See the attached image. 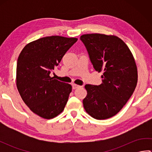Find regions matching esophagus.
I'll list each match as a JSON object with an SVG mask.
<instances>
[{"mask_svg": "<svg viewBox=\"0 0 152 152\" xmlns=\"http://www.w3.org/2000/svg\"><path fill=\"white\" fill-rule=\"evenodd\" d=\"M81 87L82 86H80L79 85H77V84H75V83H73V84H72V89H76L77 88H81Z\"/></svg>", "mask_w": 152, "mask_h": 152, "instance_id": "1", "label": "esophagus"}]
</instances>
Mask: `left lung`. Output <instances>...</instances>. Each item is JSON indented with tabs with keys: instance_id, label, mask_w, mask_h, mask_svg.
I'll return each instance as SVG.
<instances>
[{
	"instance_id": "left-lung-1",
	"label": "left lung",
	"mask_w": 152,
	"mask_h": 152,
	"mask_svg": "<svg viewBox=\"0 0 152 152\" xmlns=\"http://www.w3.org/2000/svg\"><path fill=\"white\" fill-rule=\"evenodd\" d=\"M89 53L93 68L102 72L99 86L87 84L83 100L85 110L96 119L116 115L127 103L138 81L136 63L131 50L114 35L86 34L80 37Z\"/></svg>"
}]
</instances>
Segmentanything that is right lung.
<instances>
[{"label": "right lung", "instance_id": "obj_1", "mask_svg": "<svg viewBox=\"0 0 152 152\" xmlns=\"http://www.w3.org/2000/svg\"><path fill=\"white\" fill-rule=\"evenodd\" d=\"M78 38L51 36L27 44L18 57L16 86L23 101L40 117H56L65 107L72 86L50 76Z\"/></svg>", "mask_w": 152, "mask_h": 152}]
</instances>
